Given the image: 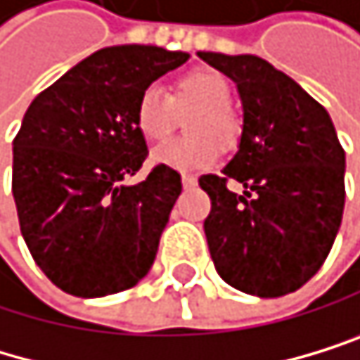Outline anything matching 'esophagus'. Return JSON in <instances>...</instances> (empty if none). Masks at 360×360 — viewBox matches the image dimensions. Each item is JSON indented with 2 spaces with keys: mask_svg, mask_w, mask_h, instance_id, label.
<instances>
[{
  "mask_svg": "<svg viewBox=\"0 0 360 360\" xmlns=\"http://www.w3.org/2000/svg\"><path fill=\"white\" fill-rule=\"evenodd\" d=\"M181 184H184V188H195V186H197V176H192V174H181Z\"/></svg>",
  "mask_w": 360,
  "mask_h": 360,
  "instance_id": "obj_1",
  "label": "esophagus"
}]
</instances>
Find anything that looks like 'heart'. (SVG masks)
Listing matches in <instances>:
<instances>
[{"instance_id": "b5f03b06", "label": "heart", "mask_w": 360, "mask_h": 360, "mask_svg": "<svg viewBox=\"0 0 360 360\" xmlns=\"http://www.w3.org/2000/svg\"><path fill=\"white\" fill-rule=\"evenodd\" d=\"M195 108L186 121L190 134L161 143L153 159L174 170L207 168L221 148H230L239 134L232 115V88L228 79L212 68H197L174 82L172 97L161 86L150 84L139 92L134 105V124L146 141L165 139L174 124L176 110Z\"/></svg>"}]
</instances>
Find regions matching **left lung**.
I'll return each mask as SVG.
<instances>
[{"instance_id": "1", "label": "left lung", "mask_w": 360, "mask_h": 360, "mask_svg": "<svg viewBox=\"0 0 360 360\" xmlns=\"http://www.w3.org/2000/svg\"><path fill=\"white\" fill-rule=\"evenodd\" d=\"M236 84L239 150L203 174L212 210L203 230L214 268L245 294L272 299L305 285L328 259L345 205V153L328 110L255 55L199 53ZM239 181L244 195L227 188Z\"/></svg>"}]
</instances>
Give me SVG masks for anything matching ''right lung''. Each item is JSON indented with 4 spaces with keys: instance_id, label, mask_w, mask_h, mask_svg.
<instances>
[{
    "instance_id": "right-lung-1",
    "label": "right lung",
    "mask_w": 360,
    "mask_h": 360,
    "mask_svg": "<svg viewBox=\"0 0 360 360\" xmlns=\"http://www.w3.org/2000/svg\"><path fill=\"white\" fill-rule=\"evenodd\" d=\"M190 59L159 46L92 53L28 105L13 141V197L21 236L63 292L95 299L150 272L181 176L155 165L134 124L139 92Z\"/></svg>"
}]
</instances>
